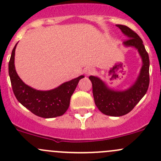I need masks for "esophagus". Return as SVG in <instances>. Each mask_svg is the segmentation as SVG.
<instances>
[{
	"mask_svg": "<svg viewBox=\"0 0 161 161\" xmlns=\"http://www.w3.org/2000/svg\"><path fill=\"white\" fill-rule=\"evenodd\" d=\"M95 73V69L93 68H87L86 70L85 71V74L86 75H93Z\"/></svg>",
	"mask_w": 161,
	"mask_h": 161,
	"instance_id": "obj_1",
	"label": "esophagus"
}]
</instances>
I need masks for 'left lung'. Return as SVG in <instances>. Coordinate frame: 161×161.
<instances>
[{
  "label": "left lung",
  "instance_id": "obj_1",
  "mask_svg": "<svg viewBox=\"0 0 161 161\" xmlns=\"http://www.w3.org/2000/svg\"><path fill=\"white\" fill-rule=\"evenodd\" d=\"M117 26L129 38L124 42V45L134 47L138 50L142 58V66L136 82L125 91L112 90L99 78L92 75L89 77L92 82V94L97 108L104 114L114 117L129 113L147 93L150 84V59L142 39L126 25H117Z\"/></svg>",
  "mask_w": 161,
  "mask_h": 161
}]
</instances>
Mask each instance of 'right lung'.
Wrapping results in <instances>:
<instances>
[{"instance_id": "right-lung-1", "label": "right lung", "mask_w": 161, "mask_h": 161, "mask_svg": "<svg viewBox=\"0 0 161 161\" xmlns=\"http://www.w3.org/2000/svg\"><path fill=\"white\" fill-rule=\"evenodd\" d=\"M16 46L17 44H15L11 52L8 64V73L13 92L18 101L32 114L41 118H51L64 114L69 108L71 97L79 81L84 76H79L51 90H34L25 85L16 72L14 68Z\"/></svg>"}]
</instances>
